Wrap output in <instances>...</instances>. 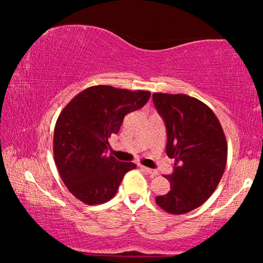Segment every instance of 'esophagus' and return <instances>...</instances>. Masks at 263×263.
<instances>
[{
  "label": "esophagus",
  "mask_w": 263,
  "mask_h": 263,
  "mask_svg": "<svg viewBox=\"0 0 263 263\" xmlns=\"http://www.w3.org/2000/svg\"><path fill=\"white\" fill-rule=\"evenodd\" d=\"M140 168H141L142 171H145L146 174H148V175H151V176H157L158 175V171L157 170H152V168H149V167H146V166H140Z\"/></svg>",
  "instance_id": "1"
}]
</instances>
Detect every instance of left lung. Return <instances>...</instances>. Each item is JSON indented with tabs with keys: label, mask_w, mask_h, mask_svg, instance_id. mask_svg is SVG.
I'll return each mask as SVG.
<instances>
[{
	"label": "left lung",
	"mask_w": 263,
	"mask_h": 263,
	"mask_svg": "<svg viewBox=\"0 0 263 263\" xmlns=\"http://www.w3.org/2000/svg\"><path fill=\"white\" fill-rule=\"evenodd\" d=\"M153 103L166 127V154L175 161L174 172L165 176L170 190L156 202L167 213H188L208 200L224 175L225 134L213 111L194 97L153 93Z\"/></svg>",
	"instance_id": "8db88e82"
}]
</instances>
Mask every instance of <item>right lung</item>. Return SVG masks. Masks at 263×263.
<instances>
[{
	"label": "right lung",
	"mask_w": 263,
	"mask_h": 263,
	"mask_svg": "<svg viewBox=\"0 0 263 263\" xmlns=\"http://www.w3.org/2000/svg\"><path fill=\"white\" fill-rule=\"evenodd\" d=\"M151 92L92 86L67 104L53 132V158L68 190L86 204H100L116 195L134 163L107 156L109 141L127 114L148 102Z\"/></svg>",
	"instance_id": "1"
}]
</instances>
